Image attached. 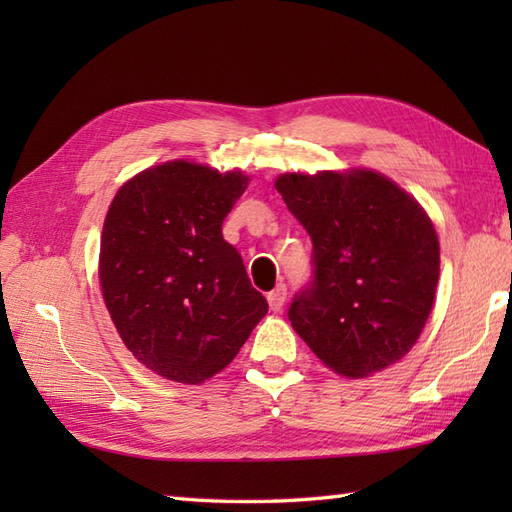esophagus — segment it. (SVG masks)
I'll list each match as a JSON object with an SVG mask.
<instances>
[{"label":"esophagus","mask_w":512,"mask_h":512,"mask_svg":"<svg viewBox=\"0 0 512 512\" xmlns=\"http://www.w3.org/2000/svg\"><path fill=\"white\" fill-rule=\"evenodd\" d=\"M286 295H288V292H286V286L284 284H277L273 290H270L268 292V306H270V310H273V312H279L281 308H284V303H286Z\"/></svg>","instance_id":"esophagus-1"}]
</instances>
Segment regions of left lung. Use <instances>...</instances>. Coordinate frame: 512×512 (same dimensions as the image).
<instances>
[{"instance_id": "obj_1", "label": "left lung", "mask_w": 512, "mask_h": 512, "mask_svg": "<svg viewBox=\"0 0 512 512\" xmlns=\"http://www.w3.org/2000/svg\"><path fill=\"white\" fill-rule=\"evenodd\" d=\"M275 187L312 239V279L290 303L292 328L336 374L361 378L400 361L436 297L429 215L376 171L284 173Z\"/></svg>"}]
</instances>
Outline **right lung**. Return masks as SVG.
<instances>
[{
	"mask_svg": "<svg viewBox=\"0 0 512 512\" xmlns=\"http://www.w3.org/2000/svg\"><path fill=\"white\" fill-rule=\"evenodd\" d=\"M248 187L173 160L114 195L101 235L105 306L127 350L151 372L200 385L237 356L268 303L250 284L222 222Z\"/></svg>",
	"mask_w": 512,
	"mask_h": 512,
	"instance_id": "1",
	"label": "right lung"
}]
</instances>
